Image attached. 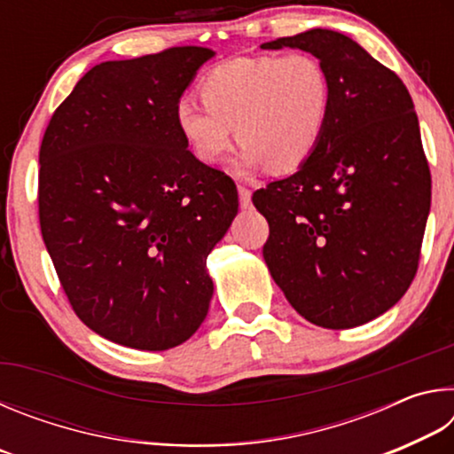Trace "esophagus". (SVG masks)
I'll return each mask as SVG.
<instances>
[{
	"mask_svg": "<svg viewBox=\"0 0 454 454\" xmlns=\"http://www.w3.org/2000/svg\"><path fill=\"white\" fill-rule=\"evenodd\" d=\"M238 196H240V204L242 208H248L250 206V198H252V192L246 188V186H238Z\"/></svg>",
	"mask_w": 454,
	"mask_h": 454,
	"instance_id": "esophagus-1",
	"label": "esophagus"
}]
</instances>
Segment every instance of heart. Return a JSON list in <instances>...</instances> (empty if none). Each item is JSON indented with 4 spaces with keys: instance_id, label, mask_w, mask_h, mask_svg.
Returning <instances> with one entry per match:
<instances>
[{
    "instance_id": "1",
    "label": "heart",
    "mask_w": 454,
    "mask_h": 454,
    "mask_svg": "<svg viewBox=\"0 0 454 454\" xmlns=\"http://www.w3.org/2000/svg\"><path fill=\"white\" fill-rule=\"evenodd\" d=\"M204 104L182 98L176 124L202 164H218L234 136L242 178L266 170L292 172L318 150L333 114V82L310 53L234 58L200 83ZM237 129L234 130L233 128Z\"/></svg>"
}]
</instances>
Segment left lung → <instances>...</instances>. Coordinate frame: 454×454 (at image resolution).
Returning a JSON list of instances; mask_svg holds the SVG:
<instances>
[{"instance_id":"1","label":"left lung","mask_w":454,"mask_h":454,"mask_svg":"<svg viewBox=\"0 0 454 454\" xmlns=\"http://www.w3.org/2000/svg\"><path fill=\"white\" fill-rule=\"evenodd\" d=\"M262 48L309 51L333 82V114L318 150L252 196L270 226L266 266L312 325L360 326L393 309L417 274L430 172L412 98L395 72L333 29Z\"/></svg>"}]
</instances>
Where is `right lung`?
I'll use <instances>...</instances> for the list:
<instances>
[{
	"label": "right lung",
	"mask_w": 454,
	"mask_h": 454,
	"mask_svg": "<svg viewBox=\"0 0 454 454\" xmlns=\"http://www.w3.org/2000/svg\"><path fill=\"white\" fill-rule=\"evenodd\" d=\"M212 58L186 45L104 61L43 134L45 248L78 318L121 347H178L210 309L206 258L238 214V192L188 150L176 104Z\"/></svg>",
	"instance_id": "obj_1"
}]
</instances>
